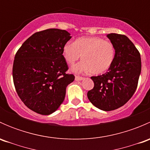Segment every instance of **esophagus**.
I'll use <instances>...</instances> for the list:
<instances>
[{
  "mask_svg": "<svg viewBox=\"0 0 150 150\" xmlns=\"http://www.w3.org/2000/svg\"><path fill=\"white\" fill-rule=\"evenodd\" d=\"M83 79H84L83 77H80V76H75V80L76 81H81Z\"/></svg>",
  "mask_w": 150,
  "mask_h": 150,
  "instance_id": "1",
  "label": "esophagus"
}]
</instances>
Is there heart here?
<instances>
[{"label": "heart", "instance_id": "obj_1", "mask_svg": "<svg viewBox=\"0 0 150 150\" xmlns=\"http://www.w3.org/2000/svg\"><path fill=\"white\" fill-rule=\"evenodd\" d=\"M62 55L67 63L71 66L82 59V62L72 68V72L99 75L108 70L112 64L115 49L112 43L101 38L81 37L73 43L64 45Z\"/></svg>", "mask_w": 150, "mask_h": 150}]
</instances>
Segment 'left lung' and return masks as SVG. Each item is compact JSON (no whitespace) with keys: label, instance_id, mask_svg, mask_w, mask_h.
I'll list each match as a JSON object with an SVG mask.
<instances>
[{"label":"left lung","instance_id":"left-lung-1","mask_svg":"<svg viewBox=\"0 0 150 150\" xmlns=\"http://www.w3.org/2000/svg\"><path fill=\"white\" fill-rule=\"evenodd\" d=\"M115 49V57L108 71L91 77L93 88L87 93L92 104L99 110L111 111L124 105L134 95L142 69L140 54L125 35H107Z\"/></svg>","mask_w":150,"mask_h":150}]
</instances>
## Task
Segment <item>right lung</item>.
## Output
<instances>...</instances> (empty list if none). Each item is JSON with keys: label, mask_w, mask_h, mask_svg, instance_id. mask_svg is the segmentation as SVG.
<instances>
[{"label": "right lung", "mask_w": 150, "mask_h": 150, "mask_svg": "<svg viewBox=\"0 0 150 150\" xmlns=\"http://www.w3.org/2000/svg\"><path fill=\"white\" fill-rule=\"evenodd\" d=\"M72 36L66 30L48 29L34 33L16 52L13 79L18 96L33 111L52 114L64 102L66 88L75 76L67 74L64 45Z\"/></svg>", "instance_id": "1"}]
</instances>
